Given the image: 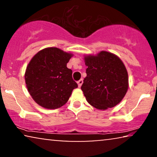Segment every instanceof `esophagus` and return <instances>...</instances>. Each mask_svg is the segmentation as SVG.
<instances>
[{
    "mask_svg": "<svg viewBox=\"0 0 157 157\" xmlns=\"http://www.w3.org/2000/svg\"><path fill=\"white\" fill-rule=\"evenodd\" d=\"M83 79H80V80L79 81H77V83H78V86L80 88L81 86V85H82V83H83Z\"/></svg>",
    "mask_w": 157,
    "mask_h": 157,
    "instance_id": "esophagus-1",
    "label": "esophagus"
}]
</instances>
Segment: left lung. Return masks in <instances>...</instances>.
Listing matches in <instances>:
<instances>
[{"label":"left lung","instance_id":"8db88e82","mask_svg":"<svg viewBox=\"0 0 157 157\" xmlns=\"http://www.w3.org/2000/svg\"><path fill=\"white\" fill-rule=\"evenodd\" d=\"M87 76L81 90L94 108L106 110L119 104L128 88L127 70L121 59L102 51L95 56H84Z\"/></svg>","mask_w":157,"mask_h":157}]
</instances>
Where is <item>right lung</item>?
I'll return each mask as SVG.
<instances>
[{"label": "right lung", "instance_id": "right-lung-1", "mask_svg": "<svg viewBox=\"0 0 157 157\" xmlns=\"http://www.w3.org/2000/svg\"><path fill=\"white\" fill-rule=\"evenodd\" d=\"M56 47L36 53L28 64L25 81L28 91L36 104L48 109L63 106L78 84L73 80L67 63L73 56Z\"/></svg>", "mask_w": 157, "mask_h": 157}]
</instances>
